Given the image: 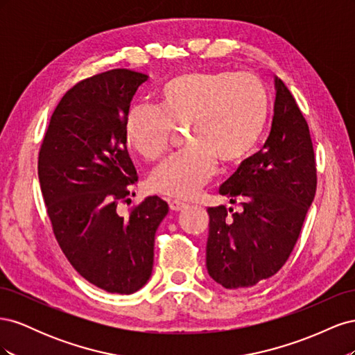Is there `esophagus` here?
<instances>
[{"mask_svg": "<svg viewBox=\"0 0 355 355\" xmlns=\"http://www.w3.org/2000/svg\"><path fill=\"white\" fill-rule=\"evenodd\" d=\"M168 207H170V210L179 211V210H182V209H185L187 204L179 201V200H171V201H168Z\"/></svg>", "mask_w": 355, "mask_h": 355, "instance_id": "esophagus-1", "label": "esophagus"}]
</instances>
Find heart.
Returning a JSON list of instances; mask_svg holds the SVG:
<instances>
[{
	"mask_svg": "<svg viewBox=\"0 0 355 355\" xmlns=\"http://www.w3.org/2000/svg\"><path fill=\"white\" fill-rule=\"evenodd\" d=\"M159 108L137 105L128 111L127 144L154 161L167 153L173 127L189 125L191 148L159 164L149 185L171 198H191L213 178L216 159L235 164L259 145L270 116V93L249 72L197 71L168 81Z\"/></svg>",
	"mask_w": 355,
	"mask_h": 355,
	"instance_id": "obj_1",
	"label": "heart"
}]
</instances>
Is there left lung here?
Returning <instances> with one entry per match:
<instances>
[{"instance_id":"1","label":"left lung","mask_w":355,"mask_h":355,"mask_svg":"<svg viewBox=\"0 0 355 355\" xmlns=\"http://www.w3.org/2000/svg\"><path fill=\"white\" fill-rule=\"evenodd\" d=\"M271 133L219 194L241 210L209 207L206 265L225 288L252 287L280 271L299 239L317 189L309 127L286 84L275 77Z\"/></svg>"}]
</instances>
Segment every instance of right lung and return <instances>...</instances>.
I'll return each mask as SVG.
<instances>
[{"instance_id": "right-lung-1", "label": "right lung", "mask_w": 355, "mask_h": 355, "mask_svg": "<svg viewBox=\"0 0 355 355\" xmlns=\"http://www.w3.org/2000/svg\"><path fill=\"white\" fill-rule=\"evenodd\" d=\"M148 75L112 69L75 84L51 115L38 179L53 232L81 277L110 293L130 295L149 280L154 240L168 206L146 197L127 216L137 175L127 151L125 118Z\"/></svg>"}]
</instances>
